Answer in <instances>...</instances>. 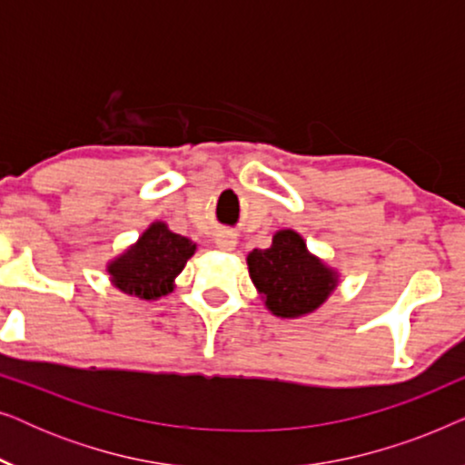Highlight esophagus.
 <instances>
[{"label":"esophagus","mask_w":465,"mask_h":465,"mask_svg":"<svg viewBox=\"0 0 465 465\" xmlns=\"http://www.w3.org/2000/svg\"><path fill=\"white\" fill-rule=\"evenodd\" d=\"M215 245H218L220 250L231 252V250H234V247H237V237H234L232 232H220L218 237H215Z\"/></svg>","instance_id":"esophagus-1"}]
</instances>
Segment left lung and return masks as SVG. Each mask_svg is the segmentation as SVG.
<instances>
[{"mask_svg":"<svg viewBox=\"0 0 465 465\" xmlns=\"http://www.w3.org/2000/svg\"><path fill=\"white\" fill-rule=\"evenodd\" d=\"M247 269L264 307L283 320L313 313L339 288V272L311 253L292 228L272 234L266 250L247 253Z\"/></svg>","mask_w":465,"mask_h":465,"instance_id":"8db88e82","label":"left lung"}]
</instances>
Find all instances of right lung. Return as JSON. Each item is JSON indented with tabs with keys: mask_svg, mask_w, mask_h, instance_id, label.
Here are the masks:
<instances>
[{
	"mask_svg": "<svg viewBox=\"0 0 465 465\" xmlns=\"http://www.w3.org/2000/svg\"><path fill=\"white\" fill-rule=\"evenodd\" d=\"M196 243L152 222L135 243L107 262L114 288L139 301H158L175 288V277L194 256Z\"/></svg>",
	"mask_w": 465,
	"mask_h": 465,
	"instance_id": "obj_1",
	"label": "right lung"
}]
</instances>
